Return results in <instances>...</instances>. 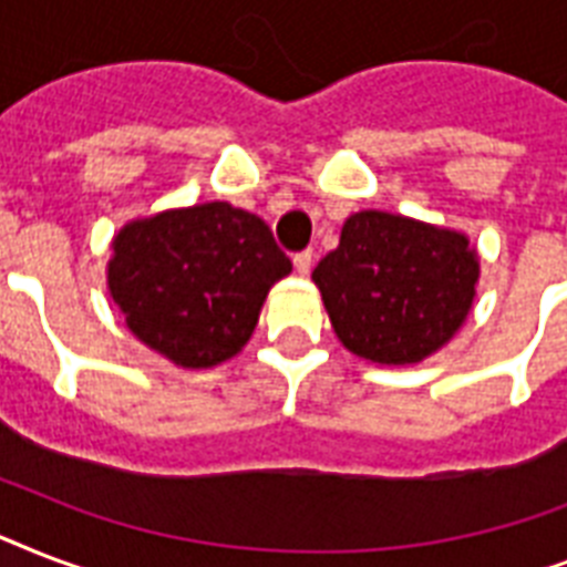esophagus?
<instances>
[{
	"mask_svg": "<svg viewBox=\"0 0 567 567\" xmlns=\"http://www.w3.org/2000/svg\"><path fill=\"white\" fill-rule=\"evenodd\" d=\"M311 265H315V252H311V249H302V252L293 256V267H297V274L300 276H309Z\"/></svg>",
	"mask_w": 567,
	"mask_h": 567,
	"instance_id": "34e87169",
	"label": "esophagus"
}]
</instances>
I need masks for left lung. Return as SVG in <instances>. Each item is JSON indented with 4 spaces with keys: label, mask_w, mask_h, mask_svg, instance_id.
Segmentation results:
<instances>
[{
    "label": "left lung",
    "mask_w": 567,
    "mask_h": 567,
    "mask_svg": "<svg viewBox=\"0 0 567 567\" xmlns=\"http://www.w3.org/2000/svg\"><path fill=\"white\" fill-rule=\"evenodd\" d=\"M338 341L371 364H417L474 309L480 252L465 231L403 214H350L311 274Z\"/></svg>",
    "instance_id": "1"
}]
</instances>
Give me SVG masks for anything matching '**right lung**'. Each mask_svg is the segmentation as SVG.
<instances>
[{
	"mask_svg": "<svg viewBox=\"0 0 567 567\" xmlns=\"http://www.w3.org/2000/svg\"><path fill=\"white\" fill-rule=\"evenodd\" d=\"M288 274L270 226L220 199L128 220L105 267L128 332L185 371L238 355Z\"/></svg>",
	"mask_w": 567,
	"mask_h": 567,
	"instance_id": "add662e5",
	"label": "right lung"
}]
</instances>
